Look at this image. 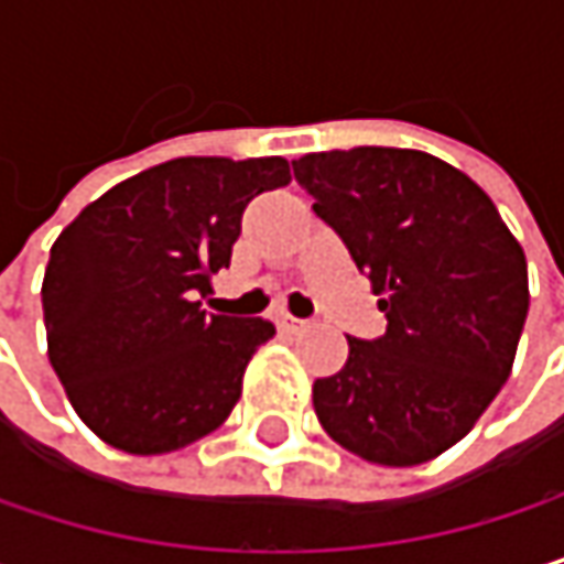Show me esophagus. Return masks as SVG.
Returning a JSON list of instances; mask_svg holds the SVG:
<instances>
[{"instance_id":"obj_1","label":"esophagus","mask_w":564,"mask_h":564,"mask_svg":"<svg viewBox=\"0 0 564 564\" xmlns=\"http://www.w3.org/2000/svg\"><path fill=\"white\" fill-rule=\"evenodd\" d=\"M281 326H283V329H290V333H303V329H310L313 323H310V319H296V316H290V313H283V316H281Z\"/></svg>"}]
</instances>
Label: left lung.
I'll use <instances>...</instances> for the list:
<instances>
[{
	"label": "left lung",
	"instance_id": "8db88e82",
	"mask_svg": "<svg viewBox=\"0 0 564 564\" xmlns=\"http://www.w3.org/2000/svg\"><path fill=\"white\" fill-rule=\"evenodd\" d=\"M293 175L389 319L379 339H349L343 372L316 379V417L372 464H424L509 379L529 313L525 254L490 195L437 156L329 150L296 160Z\"/></svg>",
	"mask_w": 564,
	"mask_h": 564
}]
</instances>
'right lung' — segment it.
Listing matches in <instances>:
<instances>
[{"label": "right lung", "mask_w": 564, "mask_h": 564, "mask_svg": "<svg viewBox=\"0 0 564 564\" xmlns=\"http://www.w3.org/2000/svg\"><path fill=\"white\" fill-rule=\"evenodd\" d=\"M290 182L281 156H182L90 202L55 241L42 283L48 359L80 421L127 454L215 431L274 323L205 313L241 215Z\"/></svg>", "instance_id": "add662e5"}]
</instances>
